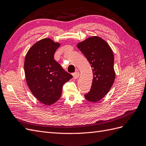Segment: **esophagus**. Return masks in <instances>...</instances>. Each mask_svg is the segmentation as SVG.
Here are the masks:
<instances>
[{"label":"esophagus","instance_id":"34e87169","mask_svg":"<svg viewBox=\"0 0 146 146\" xmlns=\"http://www.w3.org/2000/svg\"><path fill=\"white\" fill-rule=\"evenodd\" d=\"M79 75H80V74H79V72H75V73L73 74V77H74V78L75 79H77V78H78Z\"/></svg>","mask_w":146,"mask_h":146}]
</instances>
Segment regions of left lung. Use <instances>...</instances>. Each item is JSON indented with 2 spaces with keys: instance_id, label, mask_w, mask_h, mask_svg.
<instances>
[{
  "instance_id": "left-lung-1",
  "label": "left lung",
  "mask_w": 146,
  "mask_h": 146,
  "mask_svg": "<svg viewBox=\"0 0 146 146\" xmlns=\"http://www.w3.org/2000/svg\"><path fill=\"white\" fill-rule=\"evenodd\" d=\"M77 46L91 65L94 76L91 90L85 98L97 102L107 94L115 79L113 51L107 42L96 36L79 42Z\"/></svg>"
}]
</instances>
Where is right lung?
I'll use <instances>...</instances> for the list:
<instances>
[{
	"label": "right lung",
	"mask_w": 146,
	"mask_h": 146,
	"mask_svg": "<svg viewBox=\"0 0 146 146\" xmlns=\"http://www.w3.org/2000/svg\"><path fill=\"white\" fill-rule=\"evenodd\" d=\"M60 46L50 38L36 42L26 54L24 71L30 91L40 102L50 105L58 100L64 84L72 78L54 60Z\"/></svg>",
	"instance_id": "add662e5"
}]
</instances>
